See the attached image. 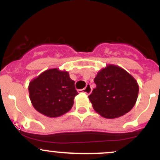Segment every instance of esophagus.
Instances as JSON below:
<instances>
[{
    "label": "esophagus",
    "instance_id": "34e87169",
    "mask_svg": "<svg viewBox=\"0 0 160 160\" xmlns=\"http://www.w3.org/2000/svg\"><path fill=\"white\" fill-rule=\"evenodd\" d=\"M91 91H92V90H91V88H90V84H87L86 88H85L84 89L78 90V92H80V93H84L88 95H89L90 93H91Z\"/></svg>",
    "mask_w": 160,
    "mask_h": 160
}]
</instances>
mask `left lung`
<instances>
[{"label":"left lung","mask_w":160,"mask_h":160,"mask_svg":"<svg viewBox=\"0 0 160 160\" xmlns=\"http://www.w3.org/2000/svg\"><path fill=\"white\" fill-rule=\"evenodd\" d=\"M96 88L88 96L95 111L105 118L124 115L136 103L138 85L135 79L122 67L108 64L94 78Z\"/></svg>","instance_id":"obj_1"}]
</instances>
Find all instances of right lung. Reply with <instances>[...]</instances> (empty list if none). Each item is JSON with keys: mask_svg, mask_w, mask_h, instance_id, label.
Returning a JSON list of instances; mask_svg holds the SVG:
<instances>
[{"mask_svg": "<svg viewBox=\"0 0 160 160\" xmlns=\"http://www.w3.org/2000/svg\"><path fill=\"white\" fill-rule=\"evenodd\" d=\"M75 82L69 72L58 68L49 69L31 80L29 98L37 111L49 118H57L72 108L78 94Z\"/></svg>", "mask_w": 160, "mask_h": 160, "instance_id": "right-lung-1", "label": "right lung"}]
</instances>
